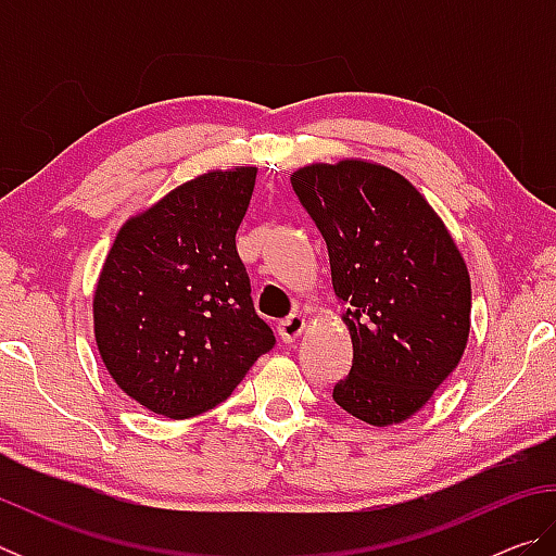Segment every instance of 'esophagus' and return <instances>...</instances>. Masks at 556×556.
<instances>
[{
	"mask_svg": "<svg viewBox=\"0 0 556 556\" xmlns=\"http://www.w3.org/2000/svg\"><path fill=\"white\" fill-rule=\"evenodd\" d=\"M304 328H306V321H304V316H299V314H291L289 318H285V321H281L279 326H277V333H279V338L285 343H294L296 338L304 333Z\"/></svg>",
	"mask_w": 556,
	"mask_h": 556,
	"instance_id": "esophagus-1",
	"label": "esophagus"
}]
</instances>
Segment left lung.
I'll return each mask as SVG.
<instances>
[{"label": "left lung", "instance_id": "left-lung-1", "mask_svg": "<svg viewBox=\"0 0 556 556\" xmlns=\"http://www.w3.org/2000/svg\"><path fill=\"white\" fill-rule=\"evenodd\" d=\"M321 230L333 291L345 304L353 365L333 400L355 419L390 427L431 400L466 351L468 267L417 188L368 159L291 174Z\"/></svg>", "mask_w": 556, "mask_h": 556}]
</instances>
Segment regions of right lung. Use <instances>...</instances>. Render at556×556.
<instances>
[{
    "label": "right lung",
    "mask_w": 556,
    "mask_h": 556,
    "mask_svg": "<svg viewBox=\"0 0 556 556\" xmlns=\"http://www.w3.org/2000/svg\"><path fill=\"white\" fill-rule=\"evenodd\" d=\"M255 178V166L195 176L112 242L92 296L96 343L117 388L149 412L213 409L275 345L235 248Z\"/></svg>",
    "instance_id": "right-lung-1"
}]
</instances>
